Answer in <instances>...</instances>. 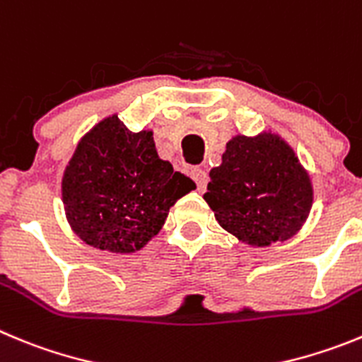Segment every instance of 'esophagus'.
Here are the masks:
<instances>
[{
    "label": "esophagus",
    "instance_id": "esophagus-1",
    "mask_svg": "<svg viewBox=\"0 0 362 362\" xmlns=\"http://www.w3.org/2000/svg\"><path fill=\"white\" fill-rule=\"evenodd\" d=\"M190 175H192V179L195 181V185H197V190L204 192V188H206V185H208V174H206V172H204L201 167H192L190 168Z\"/></svg>",
    "mask_w": 362,
    "mask_h": 362
}]
</instances>
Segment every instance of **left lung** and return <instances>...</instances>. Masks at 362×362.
Instances as JSON below:
<instances>
[{
    "label": "left lung",
    "mask_w": 362,
    "mask_h": 362,
    "mask_svg": "<svg viewBox=\"0 0 362 362\" xmlns=\"http://www.w3.org/2000/svg\"><path fill=\"white\" fill-rule=\"evenodd\" d=\"M204 199L224 230L264 247L300 231L313 206V187L293 148L264 132L228 141Z\"/></svg>",
    "instance_id": "8db88e82"
}]
</instances>
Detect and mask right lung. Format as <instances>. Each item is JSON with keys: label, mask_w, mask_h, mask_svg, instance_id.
I'll list each match as a JSON object with an SVG mask.
<instances>
[{"label": "right lung", "mask_w": 362, "mask_h": 362, "mask_svg": "<svg viewBox=\"0 0 362 362\" xmlns=\"http://www.w3.org/2000/svg\"><path fill=\"white\" fill-rule=\"evenodd\" d=\"M194 188L190 177L159 159L151 131L131 132L115 115L81 140L62 177V201L73 231L86 244L134 253Z\"/></svg>", "instance_id": "right-lung-1"}]
</instances>
